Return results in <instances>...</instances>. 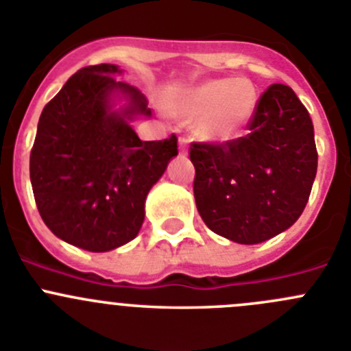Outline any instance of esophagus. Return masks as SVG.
<instances>
[{
	"label": "esophagus",
	"mask_w": 351,
	"mask_h": 351,
	"mask_svg": "<svg viewBox=\"0 0 351 351\" xmlns=\"http://www.w3.org/2000/svg\"><path fill=\"white\" fill-rule=\"evenodd\" d=\"M186 142H189V140H186L185 136H180V140H178L180 154H185V150H186Z\"/></svg>",
	"instance_id": "34e87169"
}]
</instances>
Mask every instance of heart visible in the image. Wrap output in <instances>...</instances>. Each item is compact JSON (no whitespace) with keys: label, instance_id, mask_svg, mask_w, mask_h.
Here are the masks:
<instances>
[{"label":"heart","instance_id":"heart-1","mask_svg":"<svg viewBox=\"0 0 351 351\" xmlns=\"http://www.w3.org/2000/svg\"><path fill=\"white\" fill-rule=\"evenodd\" d=\"M258 106V93L250 80H209L186 90L173 112L197 120V133L209 142H228L244 130Z\"/></svg>","mask_w":351,"mask_h":351}]
</instances>
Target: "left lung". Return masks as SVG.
<instances>
[{"mask_svg": "<svg viewBox=\"0 0 351 351\" xmlns=\"http://www.w3.org/2000/svg\"><path fill=\"white\" fill-rule=\"evenodd\" d=\"M250 133L223 143L192 142L194 197L209 230L239 244H260L303 213L317 175L308 110L286 84L258 98Z\"/></svg>", "mask_w": 351, "mask_h": 351, "instance_id": "left-lung-1", "label": "left lung"}]
</instances>
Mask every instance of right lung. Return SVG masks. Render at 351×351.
<instances>
[{"label":"right lung","instance_id":"1","mask_svg":"<svg viewBox=\"0 0 351 351\" xmlns=\"http://www.w3.org/2000/svg\"><path fill=\"white\" fill-rule=\"evenodd\" d=\"M116 65L83 67L43 109L29 171L43 221L62 241L104 253L135 239L145 197L178 154V138L142 142L128 124L150 114L135 86L117 81ZM114 90L130 107L110 113Z\"/></svg>","mask_w":351,"mask_h":351}]
</instances>
